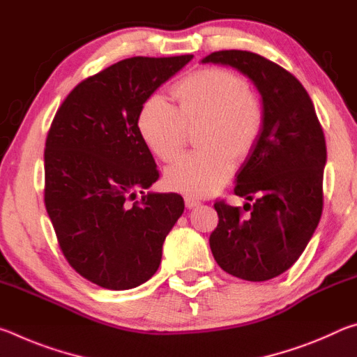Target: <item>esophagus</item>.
<instances>
[{"mask_svg": "<svg viewBox=\"0 0 357 357\" xmlns=\"http://www.w3.org/2000/svg\"><path fill=\"white\" fill-rule=\"evenodd\" d=\"M184 203H185V208L192 209L200 204V200H197V198H193V197H184Z\"/></svg>", "mask_w": 357, "mask_h": 357, "instance_id": "obj_1", "label": "esophagus"}]
</instances>
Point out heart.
<instances>
[{
	"mask_svg": "<svg viewBox=\"0 0 357 357\" xmlns=\"http://www.w3.org/2000/svg\"><path fill=\"white\" fill-rule=\"evenodd\" d=\"M174 107L160 96L143 102L137 116L142 142L157 159L170 164L183 153L187 128L197 130L195 151L168 168V189L193 197L214 193L227 183L234 157L255 151L264 130V105L243 77L222 68H204L173 84Z\"/></svg>",
	"mask_w": 357,
	"mask_h": 357,
	"instance_id": "obj_1",
	"label": "heart"
}]
</instances>
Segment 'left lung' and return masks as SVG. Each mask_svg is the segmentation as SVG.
<instances>
[{"label":"left lung","mask_w":357,"mask_h":357,"mask_svg":"<svg viewBox=\"0 0 357 357\" xmlns=\"http://www.w3.org/2000/svg\"><path fill=\"white\" fill-rule=\"evenodd\" d=\"M203 63L225 64L255 83L266 121L257 148L238 173L241 208L217 200L209 236L217 264L238 279L264 282L285 273L309 244L323 213L326 140L309 93L293 74L257 53L220 50Z\"/></svg>","instance_id":"1"}]
</instances>
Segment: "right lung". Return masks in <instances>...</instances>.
Segmentation results:
<instances>
[{
	"mask_svg": "<svg viewBox=\"0 0 357 357\" xmlns=\"http://www.w3.org/2000/svg\"><path fill=\"white\" fill-rule=\"evenodd\" d=\"M193 55L123 59L84 78L52 121L44 202L63 255L108 289L142 285L159 269L167 234L184 213L178 193H144L157 179L138 112ZM144 193L135 201L136 192Z\"/></svg>",
	"mask_w": 357,
	"mask_h": 357,
	"instance_id": "1",
	"label": "right lung"
}]
</instances>
